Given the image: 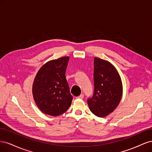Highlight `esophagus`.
<instances>
[{"label":"esophagus","instance_id":"34e87169","mask_svg":"<svg viewBox=\"0 0 152 152\" xmlns=\"http://www.w3.org/2000/svg\"><path fill=\"white\" fill-rule=\"evenodd\" d=\"M84 95L83 94H80V96H77V97H76V98L77 99H83L84 98Z\"/></svg>","mask_w":152,"mask_h":152}]
</instances>
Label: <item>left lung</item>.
I'll list each match as a JSON object with an SVG mask.
<instances>
[{
  "label": "left lung",
  "mask_w": 152,
  "mask_h": 152,
  "mask_svg": "<svg viewBox=\"0 0 152 152\" xmlns=\"http://www.w3.org/2000/svg\"><path fill=\"white\" fill-rule=\"evenodd\" d=\"M94 94L87 99L91 112L98 117L112 113L120 103L122 82L115 66L108 61L94 58Z\"/></svg>",
  "instance_id": "8db88e82"
}]
</instances>
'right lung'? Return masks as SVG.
I'll return each mask as SVG.
<instances>
[{"mask_svg": "<svg viewBox=\"0 0 152 152\" xmlns=\"http://www.w3.org/2000/svg\"><path fill=\"white\" fill-rule=\"evenodd\" d=\"M69 56L45 63L37 73L32 85V94L37 106L44 113L56 117L65 113L73 96L65 77Z\"/></svg>", "mask_w": 152, "mask_h": 152, "instance_id": "add662e5", "label": "right lung"}]
</instances>
